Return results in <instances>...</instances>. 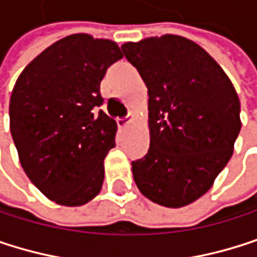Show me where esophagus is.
Listing matches in <instances>:
<instances>
[{
    "label": "esophagus",
    "instance_id": "esophagus-1",
    "mask_svg": "<svg viewBox=\"0 0 257 257\" xmlns=\"http://www.w3.org/2000/svg\"><path fill=\"white\" fill-rule=\"evenodd\" d=\"M134 114H127V117H124V118H117V124H118V127H126L130 123H133L134 121Z\"/></svg>",
    "mask_w": 257,
    "mask_h": 257
}]
</instances>
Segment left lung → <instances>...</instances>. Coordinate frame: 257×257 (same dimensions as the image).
<instances>
[{"instance_id": "left-lung-1", "label": "left lung", "mask_w": 257, "mask_h": 257, "mask_svg": "<svg viewBox=\"0 0 257 257\" xmlns=\"http://www.w3.org/2000/svg\"><path fill=\"white\" fill-rule=\"evenodd\" d=\"M148 87L151 146L133 163L140 193L166 208L202 197L229 163L241 131L239 97L221 66L176 36L121 45Z\"/></svg>"}]
</instances>
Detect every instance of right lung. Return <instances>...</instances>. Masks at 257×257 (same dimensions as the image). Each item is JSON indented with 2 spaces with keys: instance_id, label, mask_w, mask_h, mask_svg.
I'll list each match as a JSON object with an SVG mask.
<instances>
[{
  "instance_id": "add662e5",
  "label": "right lung",
  "mask_w": 257,
  "mask_h": 257,
  "mask_svg": "<svg viewBox=\"0 0 257 257\" xmlns=\"http://www.w3.org/2000/svg\"><path fill=\"white\" fill-rule=\"evenodd\" d=\"M121 57L109 39L70 34L42 51L16 79L9 114L19 163L57 205L82 206L102 188L117 123L94 108L103 100L106 69Z\"/></svg>"
}]
</instances>
